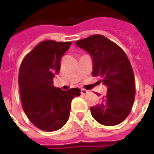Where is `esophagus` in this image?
Here are the masks:
<instances>
[{"instance_id": "1", "label": "esophagus", "mask_w": 154, "mask_h": 154, "mask_svg": "<svg viewBox=\"0 0 154 154\" xmlns=\"http://www.w3.org/2000/svg\"><path fill=\"white\" fill-rule=\"evenodd\" d=\"M87 92H88V91L86 90V89H80V93H81L82 95H86Z\"/></svg>"}]
</instances>
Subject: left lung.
<instances>
[{
  "label": "left lung",
  "instance_id": "1",
  "mask_svg": "<svg viewBox=\"0 0 154 154\" xmlns=\"http://www.w3.org/2000/svg\"><path fill=\"white\" fill-rule=\"evenodd\" d=\"M75 44L92 56V76L99 77L107 86L101 103L90 108L92 117L105 126L121 123L130 113L135 95L134 72L127 55L114 42L98 34Z\"/></svg>",
  "mask_w": 154,
  "mask_h": 154
}]
</instances>
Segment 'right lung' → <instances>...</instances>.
Instances as JSON below:
<instances>
[{
	"label": "right lung",
	"instance_id": "right-lung-1",
	"mask_svg": "<svg viewBox=\"0 0 154 154\" xmlns=\"http://www.w3.org/2000/svg\"><path fill=\"white\" fill-rule=\"evenodd\" d=\"M70 46V42L43 41L21 62L19 86L22 107L29 120L44 131L63 127L69 118L72 99L80 95L79 88L63 91L53 85L61 59Z\"/></svg>",
	"mask_w": 154,
	"mask_h": 154
}]
</instances>
